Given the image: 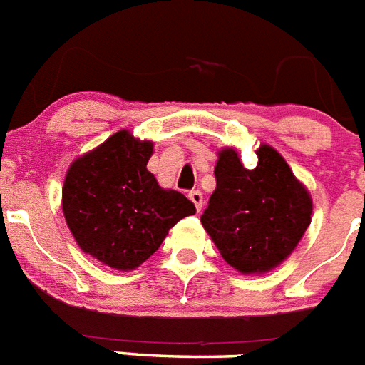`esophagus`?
Masks as SVG:
<instances>
[{
    "mask_svg": "<svg viewBox=\"0 0 365 365\" xmlns=\"http://www.w3.org/2000/svg\"><path fill=\"white\" fill-rule=\"evenodd\" d=\"M189 200L195 204V207H197V211L202 210V204H204V197H202L200 191H191L189 192Z\"/></svg>",
    "mask_w": 365,
    "mask_h": 365,
    "instance_id": "34e87169",
    "label": "esophagus"
}]
</instances>
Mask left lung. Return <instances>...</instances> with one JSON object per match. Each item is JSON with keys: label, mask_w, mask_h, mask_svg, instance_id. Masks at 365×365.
<instances>
[{"label": "left lung", "mask_w": 365, "mask_h": 365, "mask_svg": "<svg viewBox=\"0 0 365 365\" xmlns=\"http://www.w3.org/2000/svg\"><path fill=\"white\" fill-rule=\"evenodd\" d=\"M217 155V187L200 217L202 226L235 271L263 274L277 269L310 226V191L269 145L256 150L254 168L241 163L235 148Z\"/></svg>", "instance_id": "left-lung-1"}]
</instances>
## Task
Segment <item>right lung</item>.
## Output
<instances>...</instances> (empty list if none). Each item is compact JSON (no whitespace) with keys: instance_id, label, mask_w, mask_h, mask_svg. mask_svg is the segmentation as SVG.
<instances>
[{"instance_id":"obj_1","label":"right lung","mask_w":365,"mask_h":365,"mask_svg":"<svg viewBox=\"0 0 365 365\" xmlns=\"http://www.w3.org/2000/svg\"><path fill=\"white\" fill-rule=\"evenodd\" d=\"M152 140L128 130L79 155L63 183V215L85 254L116 271H133L159 249L168 230L195 215V204L163 189L146 165Z\"/></svg>"}]
</instances>
